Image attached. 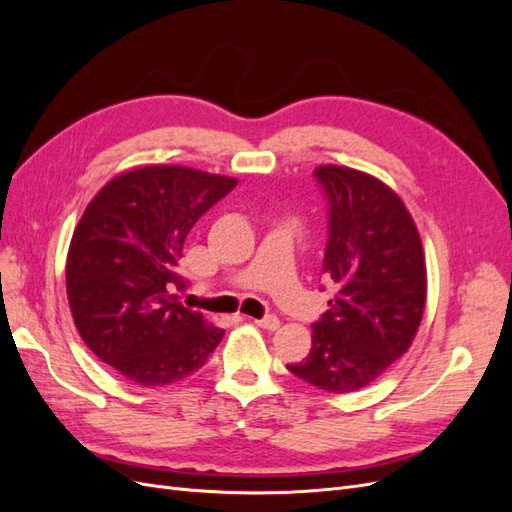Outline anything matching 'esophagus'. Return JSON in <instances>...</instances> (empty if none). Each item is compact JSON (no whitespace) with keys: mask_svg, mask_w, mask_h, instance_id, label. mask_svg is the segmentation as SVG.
<instances>
[{"mask_svg":"<svg viewBox=\"0 0 512 512\" xmlns=\"http://www.w3.org/2000/svg\"><path fill=\"white\" fill-rule=\"evenodd\" d=\"M256 327H260V329H267V331H277L280 329V320H277L275 316H267V318H262V320H252Z\"/></svg>","mask_w":512,"mask_h":512,"instance_id":"obj_1","label":"esophagus"}]
</instances>
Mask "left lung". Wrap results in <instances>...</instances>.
<instances>
[{
	"label": "left lung",
	"mask_w": 512,
	"mask_h": 512,
	"mask_svg": "<svg viewBox=\"0 0 512 512\" xmlns=\"http://www.w3.org/2000/svg\"><path fill=\"white\" fill-rule=\"evenodd\" d=\"M316 177L331 203L322 273L337 286L312 329L294 376L329 393L374 382L412 346L427 301L421 235L404 200L363 170L322 164Z\"/></svg>",
	"instance_id": "left-lung-1"
}]
</instances>
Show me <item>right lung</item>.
I'll return each mask as SVG.
<instances>
[{
    "label": "right lung",
    "mask_w": 512,
    "mask_h": 512,
    "mask_svg": "<svg viewBox=\"0 0 512 512\" xmlns=\"http://www.w3.org/2000/svg\"><path fill=\"white\" fill-rule=\"evenodd\" d=\"M235 177L175 164L119 173L74 228L66 290L87 348L126 380L156 389L203 367L224 329L177 301L183 241Z\"/></svg>",
    "instance_id": "obj_1"
}]
</instances>
